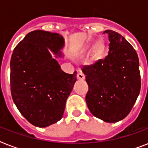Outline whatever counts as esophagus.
<instances>
[{
    "instance_id": "1",
    "label": "esophagus",
    "mask_w": 148,
    "mask_h": 148,
    "mask_svg": "<svg viewBox=\"0 0 148 148\" xmlns=\"http://www.w3.org/2000/svg\"><path fill=\"white\" fill-rule=\"evenodd\" d=\"M77 77L78 80H81V81H83V80L85 79V76H84V74L82 72H79L77 75Z\"/></svg>"
}]
</instances>
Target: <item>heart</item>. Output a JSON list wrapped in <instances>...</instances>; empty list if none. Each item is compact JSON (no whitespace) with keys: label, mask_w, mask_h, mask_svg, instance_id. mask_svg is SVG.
Wrapping results in <instances>:
<instances>
[{"label":"heart","mask_w":148,"mask_h":148,"mask_svg":"<svg viewBox=\"0 0 148 148\" xmlns=\"http://www.w3.org/2000/svg\"><path fill=\"white\" fill-rule=\"evenodd\" d=\"M89 49H90V47H88L85 51H88ZM106 45L104 41L102 40H97L95 44V47H94V49H93V58L96 60H100L104 55Z\"/></svg>","instance_id":"b5f03b06"}]
</instances>
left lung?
Wrapping results in <instances>:
<instances>
[{"label":"left lung","mask_w":148,"mask_h":148,"mask_svg":"<svg viewBox=\"0 0 148 148\" xmlns=\"http://www.w3.org/2000/svg\"><path fill=\"white\" fill-rule=\"evenodd\" d=\"M103 34L110 41L108 55L82 68L88 84L85 100L95 117L114 123L127 116L139 95V60L123 36L111 30Z\"/></svg>","instance_id":"1"}]
</instances>
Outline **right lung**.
<instances>
[{"label":"right lung","mask_w":148,"mask_h":148,"mask_svg":"<svg viewBox=\"0 0 148 148\" xmlns=\"http://www.w3.org/2000/svg\"><path fill=\"white\" fill-rule=\"evenodd\" d=\"M64 40L59 34L31 31L15 47L10 59L13 101L31 124L45 127L60 121L77 72L66 74L49 49L61 57Z\"/></svg>","instance_id":"obj_1"}]
</instances>
